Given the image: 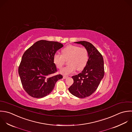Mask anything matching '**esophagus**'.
Wrapping results in <instances>:
<instances>
[{
  "label": "esophagus",
  "mask_w": 132,
  "mask_h": 132,
  "mask_svg": "<svg viewBox=\"0 0 132 132\" xmlns=\"http://www.w3.org/2000/svg\"><path fill=\"white\" fill-rule=\"evenodd\" d=\"M68 77V76H66V75H64L63 76V79H66V78H67Z\"/></svg>",
  "instance_id": "obj_1"
}]
</instances>
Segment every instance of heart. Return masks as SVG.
I'll return each instance as SVG.
<instances>
[{
  "label": "heart",
  "instance_id": "1",
  "mask_svg": "<svg viewBox=\"0 0 132 132\" xmlns=\"http://www.w3.org/2000/svg\"><path fill=\"white\" fill-rule=\"evenodd\" d=\"M88 59V50L74 45H69L62 50V55L56 53L53 56V62L56 67L61 69L68 60V64L63 68L60 72L68 75L74 72L76 69L83 70L86 66Z\"/></svg>",
  "mask_w": 132,
  "mask_h": 132
}]
</instances>
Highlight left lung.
Returning <instances> with one entry per match:
<instances>
[{
  "mask_svg": "<svg viewBox=\"0 0 132 132\" xmlns=\"http://www.w3.org/2000/svg\"><path fill=\"white\" fill-rule=\"evenodd\" d=\"M88 53V62L81 73L73 76V84L69 88L70 93L78 98H85L96 91L104 75L103 59L101 53L89 42L81 41Z\"/></svg>",
  "mask_w": 132,
  "mask_h": 132,
  "instance_id": "8db88e82",
  "label": "left lung"
}]
</instances>
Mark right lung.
<instances>
[{"mask_svg": "<svg viewBox=\"0 0 132 132\" xmlns=\"http://www.w3.org/2000/svg\"><path fill=\"white\" fill-rule=\"evenodd\" d=\"M63 47L57 42L41 40L27 49L21 58L18 73L22 87L31 97L41 98L48 95L62 75H52L57 70L53 56Z\"/></svg>", "mask_w": 132, "mask_h": 132, "instance_id": "obj_1", "label": "right lung"}]
</instances>
